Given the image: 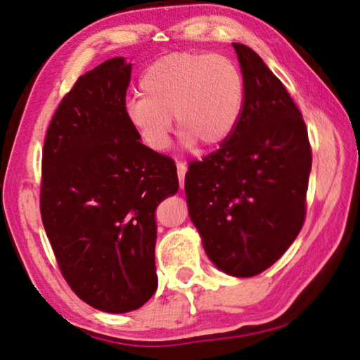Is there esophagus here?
Segmentation results:
<instances>
[{"label": "esophagus", "mask_w": 360, "mask_h": 360, "mask_svg": "<svg viewBox=\"0 0 360 360\" xmlns=\"http://www.w3.org/2000/svg\"><path fill=\"white\" fill-rule=\"evenodd\" d=\"M178 178H179V186L181 188H184V179H186V173H187V165L184 162H178Z\"/></svg>", "instance_id": "esophagus-1"}]
</instances>
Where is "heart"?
<instances>
[{
	"instance_id": "b5f03b06",
	"label": "heart",
	"mask_w": 360,
	"mask_h": 360,
	"mask_svg": "<svg viewBox=\"0 0 360 360\" xmlns=\"http://www.w3.org/2000/svg\"><path fill=\"white\" fill-rule=\"evenodd\" d=\"M143 96L127 103L125 114L146 148L163 152L174 115L184 143L217 148L238 124L245 84L236 65L219 53L176 52L158 58L139 81Z\"/></svg>"
}]
</instances>
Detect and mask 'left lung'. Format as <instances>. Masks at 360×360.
Wrapping results in <instances>:
<instances>
[{
	"label": "left lung",
	"instance_id": "left-lung-1",
	"mask_svg": "<svg viewBox=\"0 0 360 360\" xmlns=\"http://www.w3.org/2000/svg\"><path fill=\"white\" fill-rule=\"evenodd\" d=\"M245 100L221 148L188 163V214L208 257L227 275L270 268L307 216L311 146L300 109L251 47L233 42Z\"/></svg>",
	"mask_w": 360,
	"mask_h": 360
}]
</instances>
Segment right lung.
Returning <instances> with one entry per match:
<instances>
[{
	"label": "right lung",
	"mask_w": 360,
	"mask_h": 360,
	"mask_svg": "<svg viewBox=\"0 0 360 360\" xmlns=\"http://www.w3.org/2000/svg\"><path fill=\"white\" fill-rule=\"evenodd\" d=\"M131 65L85 72L60 101L42 149L41 217L72 292L105 313L154 295L155 210L178 192L173 158L146 148L125 114Z\"/></svg>",
	"instance_id": "add662e5"
}]
</instances>
